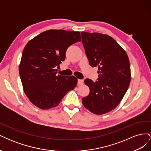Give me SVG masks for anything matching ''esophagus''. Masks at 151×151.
Listing matches in <instances>:
<instances>
[{"label": "esophagus", "mask_w": 151, "mask_h": 151, "mask_svg": "<svg viewBox=\"0 0 151 151\" xmlns=\"http://www.w3.org/2000/svg\"><path fill=\"white\" fill-rule=\"evenodd\" d=\"M83 84H84V81H83V80L78 79V81H77V85H78V86L83 85Z\"/></svg>", "instance_id": "esophagus-1"}]
</instances>
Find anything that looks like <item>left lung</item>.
Here are the masks:
<instances>
[{
    "label": "left lung",
    "instance_id": "obj_1",
    "mask_svg": "<svg viewBox=\"0 0 151 151\" xmlns=\"http://www.w3.org/2000/svg\"><path fill=\"white\" fill-rule=\"evenodd\" d=\"M82 42L91 67H98V79H86L90 92L82 99L85 108L96 115L110 111L120 103L131 79L126 52L111 36L81 32Z\"/></svg>",
    "mask_w": 151,
    "mask_h": 151
}]
</instances>
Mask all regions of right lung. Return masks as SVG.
Here are the masks:
<instances>
[{
	"label": "right lung",
	"mask_w": 151,
	"mask_h": 151,
	"mask_svg": "<svg viewBox=\"0 0 151 151\" xmlns=\"http://www.w3.org/2000/svg\"><path fill=\"white\" fill-rule=\"evenodd\" d=\"M81 41L79 31L50 29L26 44L19 72L24 92L36 106L42 109L55 107L76 88V77L57 75V68L65 60L67 48Z\"/></svg>",
	"instance_id": "1"
}]
</instances>
